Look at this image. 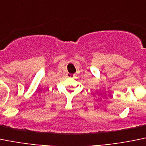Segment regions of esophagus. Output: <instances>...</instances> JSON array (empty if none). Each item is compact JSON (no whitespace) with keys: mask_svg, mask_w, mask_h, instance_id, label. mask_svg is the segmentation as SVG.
Returning a JSON list of instances; mask_svg holds the SVG:
<instances>
[{"mask_svg":"<svg viewBox=\"0 0 146 146\" xmlns=\"http://www.w3.org/2000/svg\"><path fill=\"white\" fill-rule=\"evenodd\" d=\"M67 76H68V78H73L74 77V75L70 74V73H68V74H67Z\"/></svg>","mask_w":146,"mask_h":146,"instance_id":"obj_1","label":"esophagus"}]
</instances>
